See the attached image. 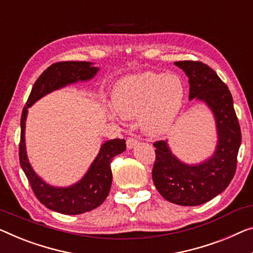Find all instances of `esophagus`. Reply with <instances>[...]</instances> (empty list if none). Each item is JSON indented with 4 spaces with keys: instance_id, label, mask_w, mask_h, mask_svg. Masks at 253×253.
I'll return each instance as SVG.
<instances>
[{
    "instance_id": "34e87169",
    "label": "esophagus",
    "mask_w": 253,
    "mask_h": 253,
    "mask_svg": "<svg viewBox=\"0 0 253 253\" xmlns=\"http://www.w3.org/2000/svg\"><path fill=\"white\" fill-rule=\"evenodd\" d=\"M137 144H138V141H137L136 138H134V137H128V138H127L126 145H127L128 149H133V148H135V146H136Z\"/></svg>"
}]
</instances>
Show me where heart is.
<instances>
[{
  "mask_svg": "<svg viewBox=\"0 0 253 253\" xmlns=\"http://www.w3.org/2000/svg\"><path fill=\"white\" fill-rule=\"evenodd\" d=\"M184 84L176 75L145 73L129 75L117 83L114 105L108 114L114 119L138 115V125L150 136L164 134L176 119L182 108Z\"/></svg>",
  "mask_w": 253,
  "mask_h": 253,
  "instance_id": "obj_1",
  "label": "heart"
}]
</instances>
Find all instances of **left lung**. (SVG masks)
<instances>
[{"mask_svg":"<svg viewBox=\"0 0 253 253\" xmlns=\"http://www.w3.org/2000/svg\"><path fill=\"white\" fill-rule=\"evenodd\" d=\"M188 77V99L206 103L217 128L216 150L203 163L187 165L169 149L167 141L154 142L156 161L152 179L167 201L179 206H199L210 201L229 185L235 175L241 145V128L233 97L216 71L200 61H177Z\"/></svg>","mask_w":253,"mask_h":253,"instance_id":"left-lung-1","label":"left lung"}]
</instances>
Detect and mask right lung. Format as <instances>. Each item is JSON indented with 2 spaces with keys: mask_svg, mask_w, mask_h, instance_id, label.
<instances>
[{
  "mask_svg": "<svg viewBox=\"0 0 253 253\" xmlns=\"http://www.w3.org/2000/svg\"><path fill=\"white\" fill-rule=\"evenodd\" d=\"M99 68L86 61H62L50 66L37 78L32 92L22 109L20 119V143L19 160L32 190L41 203L50 210L63 214H79L101 206L110 192L112 183L111 161L116 156L126 150L125 139L115 138L101 145L100 152L90 165L84 177L74 185L55 187L46 184L34 171L26 153L25 128L28 108L46 94L77 82L92 79Z\"/></svg>",
  "mask_w": 253,
  "mask_h": 253,
  "instance_id": "1",
  "label": "right lung"
}]
</instances>
